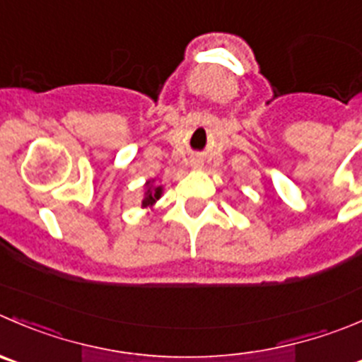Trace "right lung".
I'll return each mask as SVG.
<instances>
[{"label":"right lung","instance_id":"right-lung-1","mask_svg":"<svg viewBox=\"0 0 362 362\" xmlns=\"http://www.w3.org/2000/svg\"><path fill=\"white\" fill-rule=\"evenodd\" d=\"M163 192H164V187L160 184H157L156 178L146 180L145 192H143V199H141V209L153 210V206H156V203L160 199Z\"/></svg>","mask_w":362,"mask_h":362}]
</instances>
